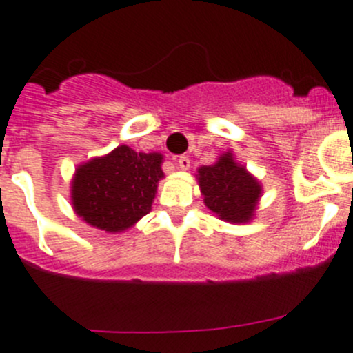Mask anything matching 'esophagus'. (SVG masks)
Wrapping results in <instances>:
<instances>
[{
  "label": "esophagus",
  "instance_id": "34e87169",
  "mask_svg": "<svg viewBox=\"0 0 353 353\" xmlns=\"http://www.w3.org/2000/svg\"><path fill=\"white\" fill-rule=\"evenodd\" d=\"M176 163H177V167H179V169H183V170H188V169H190V165H191L190 159H188L186 155L177 157V159H176Z\"/></svg>",
  "mask_w": 353,
  "mask_h": 353
}]
</instances>
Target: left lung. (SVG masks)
I'll return each instance as SVG.
<instances>
[{"mask_svg": "<svg viewBox=\"0 0 353 353\" xmlns=\"http://www.w3.org/2000/svg\"><path fill=\"white\" fill-rule=\"evenodd\" d=\"M198 181L205 205L227 222L243 223L252 216L261 186L244 167L225 154L215 165L199 167Z\"/></svg>", "mask_w": 353, "mask_h": 353, "instance_id": "1", "label": "left lung"}]
</instances>
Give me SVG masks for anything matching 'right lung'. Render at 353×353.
<instances>
[{"label": "right lung", "mask_w": 353, "mask_h": 353, "mask_svg": "<svg viewBox=\"0 0 353 353\" xmlns=\"http://www.w3.org/2000/svg\"><path fill=\"white\" fill-rule=\"evenodd\" d=\"M160 163V154H140L126 145L83 163L71 186L74 212L108 232L128 229L152 210L163 176Z\"/></svg>", "instance_id": "add662e5"}]
</instances>
